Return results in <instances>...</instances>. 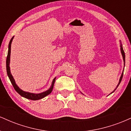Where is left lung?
Segmentation results:
<instances>
[{
    "label": "left lung",
    "instance_id": "obj_1",
    "mask_svg": "<svg viewBox=\"0 0 131 131\" xmlns=\"http://www.w3.org/2000/svg\"><path fill=\"white\" fill-rule=\"evenodd\" d=\"M120 47H121V53H122V55H123V60H124V64H125V53H124V50H123V46H122V43H121V42L120 41ZM123 73H122V74H121V77H120V79H119V83H118V85H117V87H116V88L115 89V90H114L113 91V92H112V93H113V92H115V91L116 89H117V88H118V85H119V84H120V82H121V80H122V78H123ZM112 93H111V94H112Z\"/></svg>",
    "mask_w": 131,
    "mask_h": 131
}]
</instances>
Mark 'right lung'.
<instances>
[{
    "mask_svg": "<svg viewBox=\"0 0 131 131\" xmlns=\"http://www.w3.org/2000/svg\"><path fill=\"white\" fill-rule=\"evenodd\" d=\"M13 39V37L10 40V42H9L8 44V55H7V60H6V68H7V75H8L9 79H10V81H11L12 84L13 88H14L15 90L17 92L18 94L20 95L22 97H25V98L28 99H30V100H39V99H41L45 97L46 96L48 95L49 94H50L51 92H52V90H53V85L54 83H55V79L56 78H55L53 79V81H52V85L50 88H49V90L47 91L43 92L40 93V94H33V93H30V92H25L23 91H22L21 89H19L18 88L17 85L16 84L15 81V79H13V77L11 73H10V52H11V44H12V42Z\"/></svg>",
    "mask_w": 131,
    "mask_h": 131,
    "instance_id": "right-lung-1",
    "label": "right lung"
}]
</instances>
